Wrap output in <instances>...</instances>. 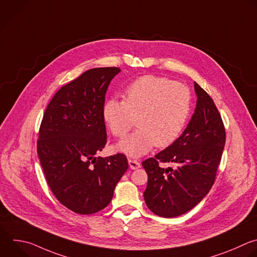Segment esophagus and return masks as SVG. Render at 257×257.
<instances>
[{"label":"esophagus","mask_w":257,"mask_h":257,"mask_svg":"<svg viewBox=\"0 0 257 257\" xmlns=\"http://www.w3.org/2000/svg\"><path fill=\"white\" fill-rule=\"evenodd\" d=\"M128 162H129V166H130L131 169H137V168L140 167V162L137 161V160H135V159L129 158V159H128Z\"/></svg>","instance_id":"esophagus-1"}]
</instances>
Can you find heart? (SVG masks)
Wrapping results in <instances>:
<instances>
[{
	"mask_svg": "<svg viewBox=\"0 0 257 257\" xmlns=\"http://www.w3.org/2000/svg\"><path fill=\"white\" fill-rule=\"evenodd\" d=\"M190 90L165 77L144 75L125 90L124 101L112 98L103 108V118L112 134L124 138L135 124L138 129L117 148L138 157L154 145H172L182 133L191 112Z\"/></svg>",
	"mask_w": 257,
	"mask_h": 257,
	"instance_id": "heart-1",
	"label": "heart"
}]
</instances>
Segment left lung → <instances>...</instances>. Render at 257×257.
I'll return each instance as SVG.
<instances>
[{"label": "left lung", "instance_id": "8db88e82", "mask_svg": "<svg viewBox=\"0 0 257 257\" xmlns=\"http://www.w3.org/2000/svg\"><path fill=\"white\" fill-rule=\"evenodd\" d=\"M197 106L183 134L142 162L148 183L144 201L155 215L181 216L197 206L214 185L226 141L221 115L212 98L195 81ZM170 163L163 169L159 162Z\"/></svg>", "mask_w": 257, "mask_h": 257}]
</instances>
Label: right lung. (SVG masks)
I'll return each instance as SVG.
<instances>
[{
	"label": "right lung",
	"mask_w": 257,
	"mask_h": 257,
	"mask_svg": "<svg viewBox=\"0 0 257 257\" xmlns=\"http://www.w3.org/2000/svg\"><path fill=\"white\" fill-rule=\"evenodd\" d=\"M119 67L92 68L63 85L48 104L37 153L56 199L80 215L106 208L128 169L124 154L96 157L107 143L105 96Z\"/></svg>",
	"instance_id": "obj_1"
}]
</instances>
